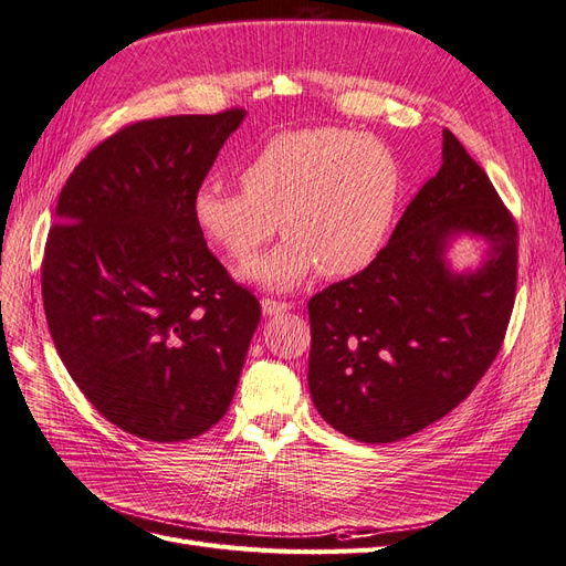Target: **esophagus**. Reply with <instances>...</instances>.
<instances>
[{
    "label": "esophagus",
    "mask_w": 566,
    "mask_h": 566,
    "mask_svg": "<svg viewBox=\"0 0 566 566\" xmlns=\"http://www.w3.org/2000/svg\"><path fill=\"white\" fill-rule=\"evenodd\" d=\"M292 304L290 302H276V300H269L264 297L262 300V311L266 316H279V314H285V311H290Z\"/></svg>",
    "instance_id": "esophagus-1"
}]
</instances>
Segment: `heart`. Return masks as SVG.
Here are the masks:
<instances>
[{"label":"heart","mask_w":566,"mask_h":566,"mask_svg":"<svg viewBox=\"0 0 566 566\" xmlns=\"http://www.w3.org/2000/svg\"><path fill=\"white\" fill-rule=\"evenodd\" d=\"M241 187L206 182L193 218L229 260L245 264L274 239L285 241L245 276L290 290L318 266L348 276L375 260L400 201V166L384 143L344 128L276 135L241 166Z\"/></svg>","instance_id":"b5f03b06"}]
</instances>
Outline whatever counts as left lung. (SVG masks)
<instances>
[{
    "mask_svg": "<svg viewBox=\"0 0 566 566\" xmlns=\"http://www.w3.org/2000/svg\"><path fill=\"white\" fill-rule=\"evenodd\" d=\"M493 241L452 275L450 235ZM517 222L486 172L442 130V166L360 274L308 300V388L321 417L360 442L412 436L471 396L501 350L517 287Z\"/></svg>",
    "mask_w": 566,
    "mask_h": 566,
    "instance_id": "left-lung-1",
    "label": "left lung"
}]
</instances>
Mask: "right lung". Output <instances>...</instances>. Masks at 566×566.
I'll list each match as a JSON object with an SVG mask.
<instances>
[{"label": "right lung", "mask_w": 566, "mask_h": 566, "mask_svg": "<svg viewBox=\"0 0 566 566\" xmlns=\"http://www.w3.org/2000/svg\"><path fill=\"white\" fill-rule=\"evenodd\" d=\"M243 116L133 122L57 197L42 260L49 333L88 402L135 438L182 442L216 426L260 323V300L193 218V193Z\"/></svg>", "instance_id": "1"}]
</instances>
